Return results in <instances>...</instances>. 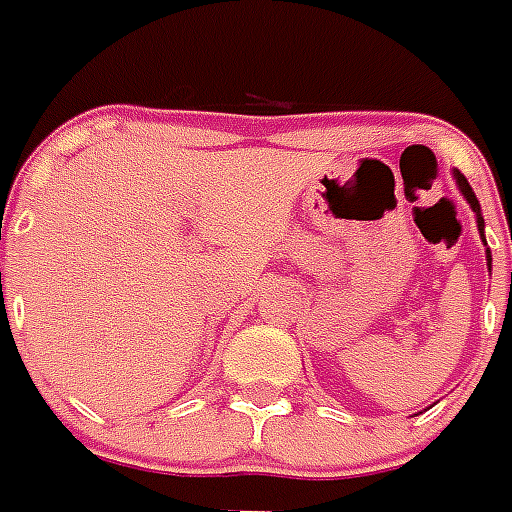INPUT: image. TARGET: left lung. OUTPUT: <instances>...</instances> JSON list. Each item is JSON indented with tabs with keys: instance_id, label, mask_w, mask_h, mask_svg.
Here are the masks:
<instances>
[{
	"instance_id": "obj_1",
	"label": "left lung",
	"mask_w": 512,
	"mask_h": 512,
	"mask_svg": "<svg viewBox=\"0 0 512 512\" xmlns=\"http://www.w3.org/2000/svg\"><path fill=\"white\" fill-rule=\"evenodd\" d=\"M454 183H457V188H460V193L465 196V201L470 204V209L476 212V225H478V233H481V241L486 244V233H484V215H481V204H478L476 193H473V188H470V183L465 180V175H462L460 170L452 172ZM486 265H489V271H492V252H489V247H486Z\"/></svg>"
}]
</instances>
